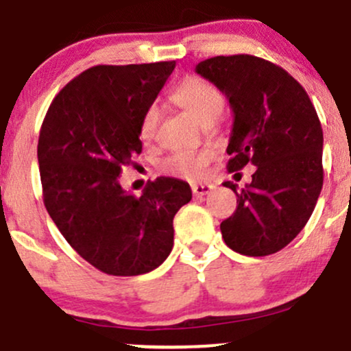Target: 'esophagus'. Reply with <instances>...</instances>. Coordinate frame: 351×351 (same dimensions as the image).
Masks as SVG:
<instances>
[{"label": "esophagus", "mask_w": 351, "mask_h": 351, "mask_svg": "<svg viewBox=\"0 0 351 351\" xmlns=\"http://www.w3.org/2000/svg\"><path fill=\"white\" fill-rule=\"evenodd\" d=\"M215 186L212 183H193L192 185V192L195 197H204L208 195V193L214 192Z\"/></svg>", "instance_id": "obj_1"}]
</instances>
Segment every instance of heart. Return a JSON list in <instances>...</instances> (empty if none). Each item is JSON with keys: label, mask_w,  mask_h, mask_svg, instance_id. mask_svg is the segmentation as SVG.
Segmentation results:
<instances>
[{"label": "heart", "mask_w": 351, "mask_h": 351, "mask_svg": "<svg viewBox=\"0 0 351 351\" xmlns=\"http://www.w3.org/2000/svg\"><path fill=\"white\" fill-rule=\"evenodd\" d=\"M173 104L189 112L200 123L208 120H217L224 108V97L221 91L198 76H186L171 93ZM159 122L158 107H149L144 112L139 123V137L144 144H151L156 137V129ZM212 161V151H176L166 156L159 168L176 178L197 180L205 173V168Z\"/></svg>", "instance_id": "b5f03b06"}]
</instances>
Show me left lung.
I'll use <instances>...</instances> for the list:
<instances>
[{
    "instance_id": "8db88e82",
    "label": "left lung",
    "mask_w": 351,
    "mask_h": 351,
    "mask_svg": "<svg viewBox=\"0 0 351 351\" xmlns=\"http://www.w3.org/2000/svg\"><path fill=\"white\" fill-rule=\"evenodd\" d=\"M195 73L228 97L234 122L229 171L256 166L238 193V207L222 221L226 244L246 256H267L285 247L309 221L323 189V129L299 81L270 61L250 54L217 56Z\"/></svg>"
}]
</instances>
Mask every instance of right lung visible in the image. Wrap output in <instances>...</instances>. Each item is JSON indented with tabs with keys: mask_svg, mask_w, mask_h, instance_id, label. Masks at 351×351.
Returning a JSON list of instances; mask_svg holds the SVG:
<instances>
[{
	"mask_svg": "<svg viewBox=\"0 0 351 351\" xmlns=\"http://www.w3.org/2000/svg\"><path fill=\"white\" fill-rule=\"evenodd\" d=\"M175 61L93 66L49 107L37 158L44 204L81 258L115 277L158 268L173 247V219L192 200L186 182L159 176L136 197L120 186L141 154L139 123Z\"/></svg>",
	"mask_w": 351,
	"mask_h": 351,
	"instance_id": "obj_1",
	"label": "right lung"
}]
</instances>
